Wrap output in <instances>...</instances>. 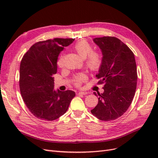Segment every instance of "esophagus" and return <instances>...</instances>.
<instances>
[{
	"label": "esophagus",
	"mask_w": 158,
	"mask_h": 158,
	"mask_svg": "<svg viewBox=\"0 0 158 158\" xmlns=\"http://www.w3.org/2000/svg\"><path fill=\"white\" fill-rule=\"evenodd\" d=\"M88 93L86 92H79L78 95H86Z\"/></svg>",
	"instance_id": "1"
}]
</instances>
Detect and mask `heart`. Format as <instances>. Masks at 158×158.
Masks as SVG:
<instances>
[{"mask_svg":"<svg viewBox=\"0 0 158 158\" xmlns=\"http://www.w3.org/2000/svg\"><path fill=\"white\" fill-rule=\"evenodd\" d=\"M73 49L82 57L85 59V65L87 68L92 72L98 71L102 65V56L98 52L93 51V47L86 40H80L76 42L73 46ZM59 67L64 65V55H61L57 61ZM87 79L84 74H80L74 76V84L77 87H80L82 82Z\"/></svg>","mask_w":158,"mask_h":158,"instance_id":"1","label":"heart"}]
</instances>
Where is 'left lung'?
<instances>
[{"instance_id": "8db88e82", "label": "left lung", "mask_w": 158, "mask_h": 158, "mask_svg": "<svg viewBox=\"0 0 158 158\" xmlns=\"http://www.w3.org/2000/svg\"><path fill=\"white\" fill-rule=\"evenodd\" d=\"M94 41L103 54L96 77L100 79L98 84H104V92L98 94V103L91 113L99 120L109 121L122 116L135 96L138 78L135 55L115 37H96Z\"/></svg>"}]
</instances>
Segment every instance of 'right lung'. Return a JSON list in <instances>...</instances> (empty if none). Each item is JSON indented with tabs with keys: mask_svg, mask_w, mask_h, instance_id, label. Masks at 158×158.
I'll return each mask as SVG.
<instances>
[{
	"mask_svg": "<svg viewBox=\"0 0 158 158\" xmlns=\"http://www.w3.org/2000/svg\"><path fill=\"white\" fill-rule=\"evenodd\" d=\"M74 39L54 38L33 44L22 57L20 67V93L27 109L36 118L52 121L67 111L75 92L53 89L57 59L64 47Z\"/></svg>",
	"mask_w": 158,
	"mask_h": 158,
	"instance_id": "add662e5",
	"label": "right lung"
}]
</instances>
